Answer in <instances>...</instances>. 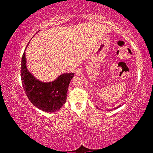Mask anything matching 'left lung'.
I'll return each instance as SVG.
<instances>
[{
  "mask_svg": "<svg viewBox=\"0 0 153 153\" xmlns=\"http://www.w3.org/2000/svg\"><path fill=\"white\" fill-rule=\"evenodd\" d=\"M121 105H119V106H117V107H115V108H111V109H110L109 111H113V110H115V109H116V108H119V107H120Z\"/></svg>",
  "mask_w": 153,
  "mask_h": 153,
  "instance_id": "8db88e82",
  "label": "left lung"
}]
</instances>
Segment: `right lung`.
<instances>
[{
    "label": "right lung",
    "instance_id": "add662e5",
    "mask_svg": "<svg viewBox=\"0 0 153 153\" xmlns=\"http://www.w3.org/2000/svg\"><path fill=\"white\" fill-rule=\"evenodd\" d=\"M74 76V73L63 74L53 82H40L27 70L25 52L23 54L21 65L23 87L30 101L43 111L52 113L60 109L66 102L69 84Z\"/></svg>",
    "mask_w": 153,
    "mask_h": 153
}]
</instances>
